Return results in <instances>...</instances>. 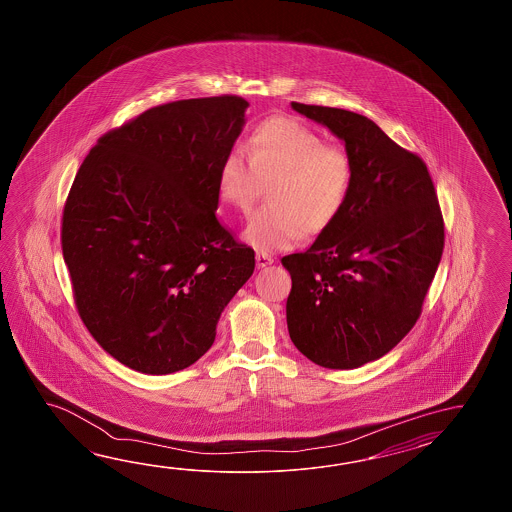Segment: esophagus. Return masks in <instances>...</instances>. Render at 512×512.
Listing matches in <instances>:
<instances>
[{
  "mask_svg": "<svg viewBox=\"0 0 512 512\" xmlns=\"http://www.w3.org/2000/svg\"><path fill=\"white\" fill-rule=\"evenodd\" d=\"M272 256H269V254H265V252H258L256 254V267L258 269H263V267H269V265H272Z\"/></svg>",
  "mask_w": 512,
  "mask_h": 512,
  "instance_id": "obj_1",
  "label": "esophagus"
}]
</instances>
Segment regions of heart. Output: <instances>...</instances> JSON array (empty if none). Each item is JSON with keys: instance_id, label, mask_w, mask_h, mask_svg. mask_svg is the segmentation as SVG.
<instances>
[{"instance_id": "obj_1", "label": "heart", "mask_w": 512, "mask_h": 512, "mask_svg": "<svg viewBox=\"0 0 512 512\" xmlns=\"http://www.w3.org/2000/svg\"><path fill=\"white\" fill-rule=\"evenodd\" d=\"M243 150L223 157L218 170L219 199L247 212L271 183V205L252 214L243 238L254 249H287L305 234L318 238L331 229L348 205L355 166L348 150L293 117H269L252 131Z\"/></svg>"}]
</instances>
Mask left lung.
I'll list each match as a JSON object with an SVG mask.
<instances>
[{"label":"left lung","instance_id":"1","mask_svg":"<svg viewBox=\"0 0 512 512\" xmlns=\"http://www.w3.org/2000/svg\"><path fill=\"white\" fill-rule=\"evenodd\" d=\"M293 108L346 142L355 177L337 223L309 251L282 258L293 280L287 327L307 359L353 370L381 359L419 320L445 221L425 161L373 120L300 102Z\"/></svg>","mask_w":512,"mask_h":512}]
</instances>
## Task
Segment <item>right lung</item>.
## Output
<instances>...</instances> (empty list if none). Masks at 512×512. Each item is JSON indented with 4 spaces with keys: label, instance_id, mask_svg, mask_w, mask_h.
<instances>
[{
    "label": "right lung",
    "instance_id": "right-lung-1",
    "mask_svg": "<svg viewBox=\"0 0 512 512\" xmlns=\"http://www.w3.org/2000/svg\"><path fill=\"white\" fill-rule=\"evenodd\" d=\"M249 102L188 98L146 109L87 153L62 214L78 315L131 370L166 375L207 353L254 251L219 223L218 170Z\"/></svg>",
    "mask_w": 512,
    "mask_h": 512
}]
</instances>
